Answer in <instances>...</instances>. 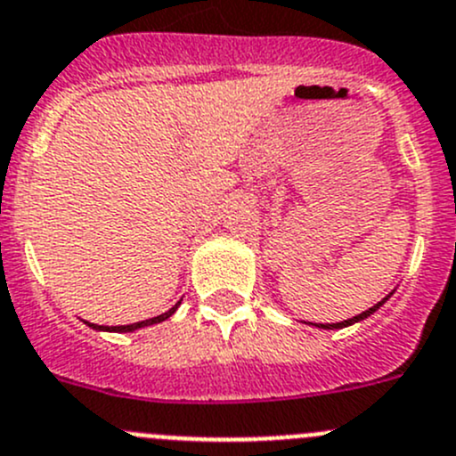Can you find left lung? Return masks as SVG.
<instances>
[{
	"mask_svg": "<svg viewBox=\"0 0 456 456\" xmlns=\"http://www.w3.org/2000/svg\"><path fill=\"white\" fill-rule=\"evenodd\" d=\"M392 294H395V289H392L390 294L386 296V298L379 300L377 305H372V307L365 309V312L356 314V316L347 318V321H340V322H307V325L318 327V330H343V327H350V325H354V322H361V321H365V318H368V316H372V314L377 312V309H381L383 305H386V300H390V296H392Z\"/></svg>",
	"mask_w": 456,
	"mask_h": 456,
	"instance_id": "obj_1",
	"label": "left lung"
}]
</instances>
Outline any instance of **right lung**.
<instances>
[{"instance_id":"1","label":"right lung","mask_w":456,"mask_h":456,"mask_svg":"<svg viewBox=\"0 0 456 456\" xmlns=\"http://www.w3.org/2000/svg\"><path fill=\"white\" fill-rule=\"evenodd\" d=\"M180 303H183V300H178V303L174 305V307L169 309V312H165V314H160V316H153V318H147V321H140V322H134V325H95V322H88V321H84L86 322L88 327H91V330H97V331H135V330H142V327H149V325H158V322H162V321H167V318H171L175 314V309L180 307Z\"/></svg>"}]
</instances>
